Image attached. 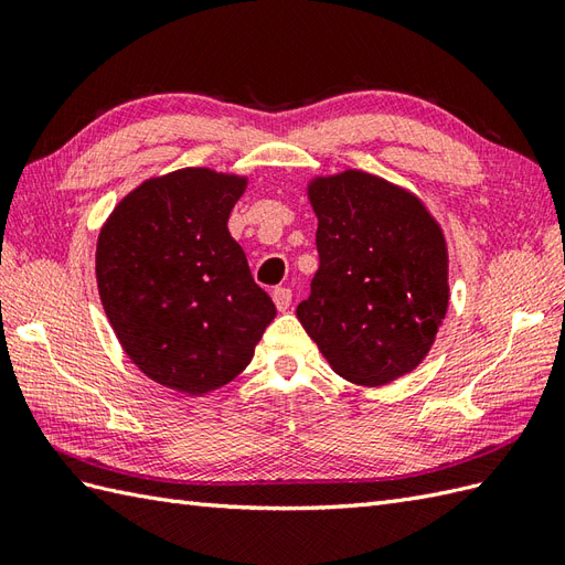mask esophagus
I'll return each mask as SVG.
<instances>
[{
  "label": "esophagus",
  "instance_id": "esophagus-1",
  "mask_svg": "<svg viewBox=\"0 0 565 565\" xmlns=\"http://www.w3.org/2000/svg\"><path fill=\"white\" fill-rule=\"evenodd\" d=\"M271 298H274V306H277V310H288L291 308V298H294V294H291V288H286V286H277L271 291Z\"/></svg>",
  "mask_w": 565,
  "mask_h": 565
}]
</instances>
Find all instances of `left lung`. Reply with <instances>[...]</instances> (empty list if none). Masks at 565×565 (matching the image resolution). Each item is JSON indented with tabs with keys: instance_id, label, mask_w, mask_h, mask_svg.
Wrapping results in <instances>:
<instances>
[{
	"instance_id": "left-lung-1",
	"label": "left lung",
	"mask_w": 565,
	"mask_h": 565,
	"mask_svg": "<svg viewBox=\"0 0 565 565\" xmlns=\"http://www.w3.org/2000/svg\"><path fill=\"white\" fill-rule=\"evenodd\" d=\"M320 269L296 315L343 380L380 386L429 353L448 306L446 245L423 202L365 171L310 185Z\"/></svg>"
}]
</instances>
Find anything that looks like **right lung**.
I'll return each mask as SVG.
<instances>
[{
	"mask_svg": "<svg viewBox=\"0 0 565 565\" xmlns=\"http://www.w3.org/2000/svg\"><path fill=\"white\" fill-rule=\"evenodd\" d=\"M243 179L181 169L145 181L97 241V286L128 358L150 380L205 394L248 367L277 315L226 222Z\"/></svg>",
	"mask_w": 565,
	"mask_h": 565,
	"instance_id": "obj_1",
	"label": "right lung"
}]
</instances>
